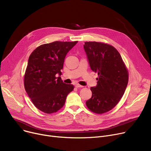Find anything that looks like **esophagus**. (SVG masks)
<instances>
[{
  "label": "esophagus",
  "mask_w": 151,
  "mask_h": 151,
  "mask_svg": "<svg viewBox=\"0 0 151 151\" xmlns=\"http://www.w3.org/2000/svg\"><path fill=\"white\" fill-rule=\"evenodd\" d=\"M75 87H76V88H80V87H84V86H81V85H80V84H76L75 85Z\"/></svg>",
  "instance_id": "34e87169"
}]
</instances>
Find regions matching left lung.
Instances as JSON below:
<instances>
[{
  "instance_id": "1",
  "label": "left lung",
  "mask_w": 151,
  "mask_h": 151,
  "mask_svg": "<svg viewBox=\"0 0 151 151\" xmlns=\"http://www.w3.org/2000/svg\"><path fill=\"white\" fill-rule=\"evenodd\" d=\"M84 43L90 68L98 75L97 85L90 88L92 95L86 101V106L94 113L104 114L112 109L124 95L128 71L121 55L113 46L97 42Z\"/></svg>"
}]
</instances>
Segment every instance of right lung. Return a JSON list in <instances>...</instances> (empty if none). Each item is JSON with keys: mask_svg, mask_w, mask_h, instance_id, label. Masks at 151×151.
Segmentation results:
<instances>
[{"mask_svg": "<svg viewBox=\"0 0 151 151\" xmlns=\"http://www.w3.org/2000/svg\"><path fill=\"white\" fill-rule=\"evenodd\" d=\"M75 42L55 41L37 47L30 55L24 76V87L32 103L45 114L56 112L74 88L63 83L61 70L67 53Z\"/></svg>", "mask_w": 151, "mask_h": 151, "instance_id": "obj_1", "label": "right lung"}]
</instances>
